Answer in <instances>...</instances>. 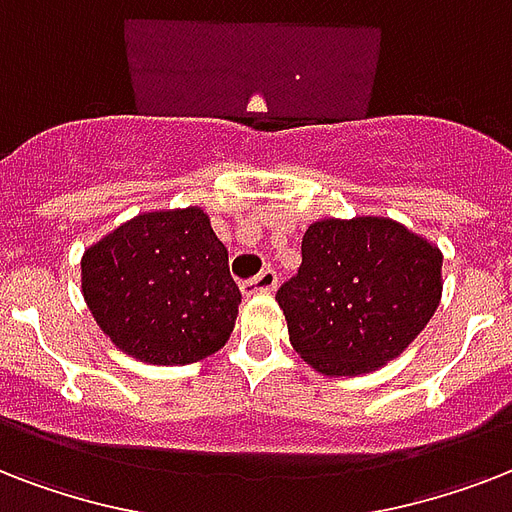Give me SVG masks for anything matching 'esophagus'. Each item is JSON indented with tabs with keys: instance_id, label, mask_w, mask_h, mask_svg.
Wrapping results in <instances>:
<instances>
[{
	"instance_id": "obj_1",
	"label": "esophagus",
	"mask_w": 512,
	"mask_h": 512,
	"mask_svg": "<svg viewBox=\"0 0 512 512\" xmlns=\"http://www.w3.org/2000/svg\"><path fill=\"white\" fill-rule=\"evenodd\" d=\"M276 287H279V276H276V271H271V268H265V271L257 273L255 279L244 281V284H241V292L247 297L268 295V292H273Z\"/></svg>"
}]
</instances>
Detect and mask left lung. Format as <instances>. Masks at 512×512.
<instances>
[{
	"label": "left lung",
	"instance_id": "left-lung-1",
	"mask_svg": "<svg viewBox=\"0 0 512 512\" xmlns=\"http://www.w3.org/2000/svg\"><path fill=\"white\" fill-rule=\"evenodd\" d=\"M433 241L390 217H321L303 265L276 292L297 356L329 377H356L401 356L433 319L444 276Z\"/></svg>",
	"mask_w": 512,
	"mask_h": 512
}]
</instances>
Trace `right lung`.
<instances>
[{
  "mask_svg": "<svg viewBox=\"0 0 512 512\" xmlns=\"http://www.w3.org/2000/svg\"><path fill=\"white\" fill-rule=\"evenodd\" d=\"M82 295L116 348L156 366L223 348L241 303L201 207L140 212L84 249Z\"/></svg>",
  "mask_w": 512,
  "mask_h": 512,
  "instance_id": "1",
  "label": "right lung"
}]
</instances>
